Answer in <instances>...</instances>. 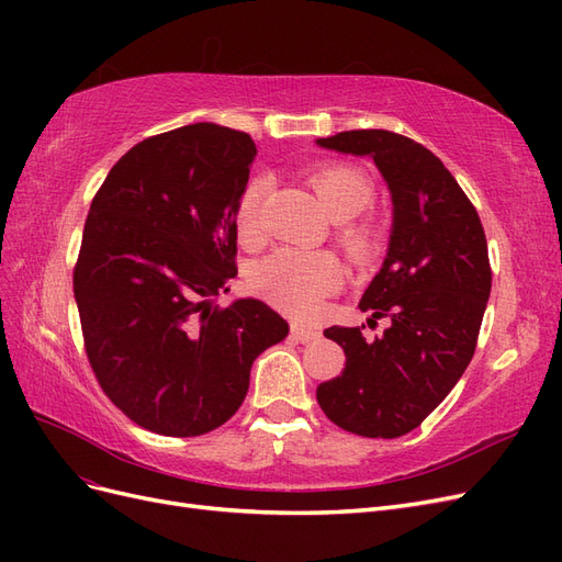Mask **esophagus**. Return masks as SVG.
<instances>
[{"instance_id":"1","label":"esophagus","mask_w":562,"mask_h":562,"mask_svg":"<svg viewBox=\"0 0 562 562\" xmlns=\"http://www.w3.org/2000/svg\"><path fill=\"white\" fill-rule=\"evenodd\" d=\"M291 335L295 339H300V342L307 345V342H316V339L321 337V330L318 328H310V326H297V323H295V326L291 328Z\"/></svg>"}]
</instances>
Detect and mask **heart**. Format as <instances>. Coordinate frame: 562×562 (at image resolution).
Here are the masks:
<instances>
[{
    "label": "heart",
    "mask_w": 562,
    "mask_h": 562,
    "mask_svg": "<svg viewBox=\"0 0 562 562\" xmlns=\"http://www.w3.org/2000/svg\"><path fill=\"white\" fill-rule=\"evenodd\" d=\"M310 184L330 217L351 220L366 211L372 201V182L361 168L349 164H326L310 176ZM262 180H250L234 206L236 234L244 244H252L260 232ZM339 244L351 252L370 248V229L366 225L339 227ZM252 291L291 314H312L323 297L339 291L345 269L328 252H302L279 248L250 269Z\"/></svg>",
    "instance_id": "obj_1"
}]
</instances>
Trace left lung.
Here are the masks:
<instances>
[{
	"label": "left lung",
	"instance_id": "left-lung-1",
	"mask_svg": "<svg viewBox=\"0 0 562 562\" xmlns=\"http://www.w3.org/2000/svg\"><path fill=\"white\" fill-rule=\"evenodd\" d=\"M321 147L368 155L394 201V227L378 277L359 302L370 326L323 330L345 349L337 378L318 384L330 422L366 438H398L427 419L464 375L479 342L492 269L473 203L434 151L384 128L342 131Z\"/></svg>",
	"mask_w": 562,
	"mask_h": 562
}]
</instances>
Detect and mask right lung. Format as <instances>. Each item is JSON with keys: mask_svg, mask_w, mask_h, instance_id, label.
<instances>
[{"mask_svg": "<svg viewBox=\"0 0 562 562\" xmlns=\"http://www.w3.org/2000/svg\"><path fill=\"white\" fill-rule=\"evenodd\" d=\"M255 155L234 128L166 131L131 147L91 201L75 265L83 349L105 396L147 431L223 427L252 361L288 335L260 300L211 304L236 277L234 206Z\"/></svg>", "mask_w": 562, "mask_h": 562, "instance_id": "add662e5", "label": "right lung"}]
</instances>
